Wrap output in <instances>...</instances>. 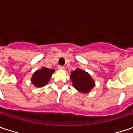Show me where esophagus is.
I'll return each instance as SVG.
<instances>
[{"instance_id":"34e87169","label":"esophagus","mask_w":133,"mask_h":133,"mask_svg":"<svg viewBox=\"0 0 133 133\" xmlns=\"http://www.w3.org/2000/svg\"><path fill=\"white\" fill-rule=\"evenodd\" d=\"M58 69H61V70H64V69H65V67L63 66H59Z\"/></svg>"}]
</instances>
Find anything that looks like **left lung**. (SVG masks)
Here are the masks:
<instances>
[{"instance_id":"8db88e82","label":"left lung","mask_w":133,"mask_h":133,"mask_svg":"<svg viewBox=\"0 0 133 133\" xmlns=\"http://www.w3.org/2000/svg\"><path fill=\"white\" fill-rule=\"evenodd\" d=\"M70 79L75 89L80 92L87 93L94 87L95 81L84 70L76 69L71 72Z\"/></svg>"}]
</instances>
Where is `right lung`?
Instances as JSON below:
<instances>
[{
    "instance_id": "add662e5",
    "label": "right lung",
    "mask_w": 133,
    "mask_h": 133,
    "mask_svg": "<svg viewBox=\"0 0 133 133\" xmlns=\"http://www.w3.org/2000/svg\"><path fill=\"white\" fill-rule=\"evenodd\" d=\"M55 69H50L46 67H42L35 71L32 75L31 81L36 87H41L48 84Z\"/></svg>"
}]
</instances>
